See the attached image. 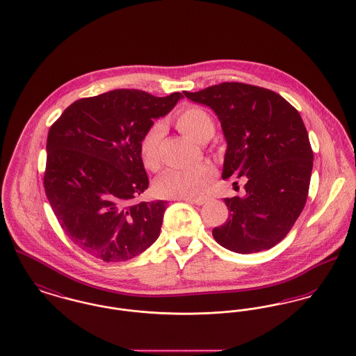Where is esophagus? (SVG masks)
<instances>
[{"instance_id":"obj_1","label":"esophagus","mask_w":356,"mask_h":356,"mask_svg":"<svg viewBox=\"0 0 356 356\" xmlns=\"http://www.w3.org/2000/svg\"><path fill=\"white\" fill-rule=\"evenodd\" d=\"M178 200H181V201H186L188 204H194V205H204L207 202V200L206 198H178Z\"/></svg>"}]
</instances>
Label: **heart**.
<instances>
[{
	"mask_svg": "<svg viewBox=\"0 0 356 356\" xmlns=\"http://www.w3.org/2000/svg\"><path fill=\"white\" fill-rule=\"evenodd\" d=\"M175 126L195 143L204 145L214 135V122L204 108L190 106L177 115ZM165 134L162 123L152 124L139 142V155L146 169H159V146ZM213 177V170L207 166L193 169H170L155 182V190L165 198H195L205 193Z\"/></svg>",
	"mask_w": 356,
	"mask_h": 356,
	"instance_id": "b5f03b06",
	"label": "heart"
}]
</instances>
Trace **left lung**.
I'll use <instances>...</instances> for the list:
<instances>
[{"label": "left lung", "instance_id": "8db88e82", "mask_svg": "<svg viewBox=\"0 0 356 356\" xmlns=\"http://www.w3.org/2000/svg\"><path fill=\"white\" fill-rule=\"evenodd\" d=\"M185 96L221 123L222 178H248L245 197L225 198L230 216L213 229L214 240L241 254L273 248L299 218L309 188L314 152L300 113L280 95L243 83Z\"/></svg>", "mask_w": 356, "mask_h": 356}]
</instances>
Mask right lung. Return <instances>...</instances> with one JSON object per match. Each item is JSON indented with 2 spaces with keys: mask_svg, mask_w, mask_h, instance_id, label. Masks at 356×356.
I'll return each mask as SVG.
<instances>
[{
  "mask_svg": "<svg viewBox=\"0 0 356 356\" xmlns=\"http://www.w3.org/2000/svg\"><path fill=\"white\" fill-rule=\"evenodd\" d=\"M182 97L113 90L76 100L49 129L47 198L71 241L96 259L130 260L159 237L168 202L135 201L149 187L139 142Z\"/></svg>",
  "mask_w": 356,
  "mask_h": 356,
  "instance_id": "right-lung-1",
  "label": "right lung"
}]
</instances>
